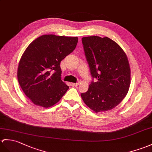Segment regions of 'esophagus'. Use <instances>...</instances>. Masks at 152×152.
Segmentation results:
<instances>
[{
	"label": "esophagus",
	"mask_w": 152,
	"mask_h": 152,
	"mask_svg": "<svg viewBox=\"0 0 152 152\" xmlns=\"http://www.w3.org/2000/svg\"><path fill=\"white\" fill-rule=\"evenodd\" d=\"M78 85H79L78 83H71V86H73V87L77 86H78Z\"/></svg>",
	"instance_id": "34e87169"
}]
</instances>
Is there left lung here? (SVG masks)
Listing matches in <instances>:
<instances>
[{
	"label": "left lung",
	"instance_id": "left-lung-1",
	"mask_svg": "<svg viewBox=\"0 0 152 152\" xmlns=\"http://www.w3.org/2000/svg\"><path fill=\"white\" fill-rule=\"evenodd\" d=\"M84 52L92 77L83 102L96 113L115 107L124 99L131 83L128 57L120 46L110 38L98 36L82 39Z\"/></svg>",
	"mask_w": 152,
	"mask_h": 152
}]
</instances>
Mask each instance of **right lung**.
<instances>
[{"instance_id": "obj_1", "label": "right lung", "mask_w": 152, "mask_h": 152, "mask_svg": "<svg viewBox=\"0 0 152 152\" xmlns=\"http://www.w3.org/2000/svg\"><path fill=\"white\" fill-rule=\"evenodd\" d=\"M77 37L43 35L28 45L21 57L17 78L33 103L49 107L58 102L69 86L61 80L60 62L75 50Z\"/></svg>"}]
</instances>
